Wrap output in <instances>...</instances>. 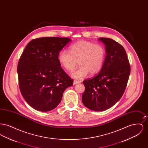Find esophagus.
Segmentation results:
<instances>
[{
	"label": "esophagus",
	"mask_w": 148,
	"mask_h": 148,
	"mask_svg": "<svg viewBox=\"0 0 148 148\" xmlns=\"http://www.w3.org/2000/svg\"><path fill=\"white\" fill-rule=\"evenodd\" d=\"M79 83H80V81H77V80H74V82H73V84H77Z\"/></svg>",
	"instance_id": "34e87169"
}]
</instances>
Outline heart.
Here are the masks:
<instances>
[{"instance_id":"obj_1","label":"heart","mask_w":148,"mask_h":148,"mask_svg":"<svg viewBox=\"0 0 148 148\" xmlns=\"http://www.w3.org/2000/svg\"><path fill=\"white\" fill-rule=\"evenodd\" d=\"M69 51L60 50L58 60L61 65L67 71L72 70L77 64L79 66L71 72L73 78L81 80L89 74L94 75L99 73L104 63L106 50L100 44L82 40L71 45Z\"/></svg>"}]
</instances>
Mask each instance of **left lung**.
<instances>
[{
	"mask_svg": "<svg viewBox=\"0 0 148 148\" xmlns=\"http://www.w3.org/2000/svg\"><path fill=\"white\" fill-rule=\"evenodd\" d=\"M106 45L104 63L100 72L92 79L83 81V104L97 112L113 106L121 98L127 86L130 66L125 50L110 38H100Z\"/></svg>",
	"mask_w": 148,
	"mask_h": 148,
	"instance_id": "left-lung-1",
	"label": "left lung"
}]
</instances>
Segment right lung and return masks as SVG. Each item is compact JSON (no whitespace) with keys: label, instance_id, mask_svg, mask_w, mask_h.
<instances>
[{"label":"right lung","instance_id":"1","mask_svg":"<svg viewBox=\"0 0 148 148\" xmlns=\"http://www.w3.org/2000/svg\"><path fill=\"white\" fill-rule=\"evenodd\" d=\"M68 38L43 37L31 40L18 64L21 95L36 110L49 112L60 103L64 90L73 85L58 60V54Z\"/></svg>","mask_w":148,"mask_h":148}]
</instances>
